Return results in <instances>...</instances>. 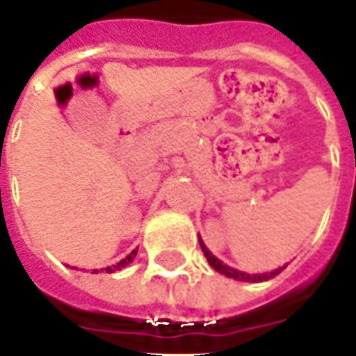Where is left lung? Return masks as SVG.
<instances>
[{
	"label": "left lung",
	"instance_id": "1",
	"mask_svg": "<svg viewBox=\"0 0 356 356\" xmlns=\"http://www.w3.org/2000/svg\"><path fill=\"white\" fill-rule=\"evenodd\" d=\"M201 242V250L204 252V258L209 260V264L215 268L216 272H220V274H225V276L228 277H234V280H240V282H264V280H272V277H276L284 268H280V270H274V272H268V274H246V272H238V270H234V268H228L227 264H222L218 258H215L211 252H209V248L202 244V240H199Z\"/></svg>",
	"mask_w": 356,
	"mask_h": 356
}]
</instances>
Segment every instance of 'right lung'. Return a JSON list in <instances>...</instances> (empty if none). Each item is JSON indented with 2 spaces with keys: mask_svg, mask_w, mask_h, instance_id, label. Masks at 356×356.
Here are the masks:
<instances>
[{
  "mask_svg": "<svg viewBox=\"0 0 356 356\" xmlns=\"http://www.w3.org/2000/svg\"><path fill=\"white\" fill-rule=\"evenodd\" d=\"M136 254H138V250H131V252H129V254H128V256L124 258V260H120V262H118L116 266H112V268H106V270H108V272H114V270H122L124 266H128V264L131 262L134 258H136Z\"/></svg>",
  "mask_w": 356,
  "mask_h": 356,
  "instance_id": "add662e5",
  "label": "right lung"
}]
</instances>
